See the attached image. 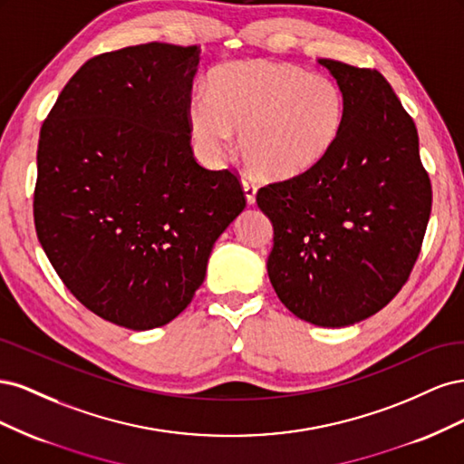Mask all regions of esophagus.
<instances>
[{"label": "esophagus", "instance_id": "1", "mask_svg": "<svg viewBox=\"0 0 464 464\" xmlns=\"http://www.w3.org/2000/svg\"><path fill=\"white\" fill-rule=\"evenodd\" d=\"M242 188H244V193H246V199L249 205L256 203V193H257V184L251 178H244L242 179Z\"/></svg>", "mask_w": 464, "mask_h": 464}]
</instances>
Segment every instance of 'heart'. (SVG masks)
<instances>
[{
  "instance_id": "b5f03b06",
  "label": "heart",
  "mask_w": 464,
  "mask_h": 464,
  "mask_svg": "<svg viewBox=\"0 0 464 464\" xmlns=\"http://www.w3.org/2000/svg\"><path fill=\"white\" fill-rule=\"evenodd\" d=\"M346 98L339 82L323 73L265 60L234 62L208 75L207 89L188 101L195 147L208 162L240 149L257 176L285 179L315 168L344 130Z\"/></svg>"
}]
</instances>
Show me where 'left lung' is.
<instances>
[{"label":"left lung","mask_w":464,"mask_h":464,"mask_svg":"<svg viewBox=\"0 0 464 464\" xmlns=\"http://www.w3.org/2000/svg\"><path fill=\"white\" fill-rule=\"evenodd\" d=\"M346 98L344 130L315 168L265 186L273 222L266 259L288 310L319 327H346L397 296L418 259L431 184L418 131L375 69L319 60Z\"/></svg>","instance_id":"left-lung-1"}]
</instances>
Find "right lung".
Segmentation results:
<instances>
[{
  "instance_id": "add662e5",
  "label": "right lung",
  "mask_w": 464,
  "mask_h": 464,
  "mask_svg": "<svg viewBox=\"0 0 464 464\" xmlns=\"http://www.w3.org/2000/svg\"><path fill=\"white\" fill-rule=\"evenodd\" d=\"M199 46L149 42L91 58L42 123L34 227L73 296L110 323L162 327L186 310L240 179L191 150Z\"/></svg>"
}]
</instances>
